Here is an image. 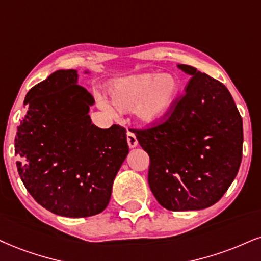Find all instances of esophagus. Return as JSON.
<instances>
[{"label":"esophagus","mask_w":261,"mask_h":261,"mask_svg":"<svg viewBox=\"0 0 261 261\" xmlns=\"http://www.w3.org/2000/svg\"><path fill=\"white\" fill-rule=\"evenodd\" d=\"M127 143L130 149H134V147L138 146V139L133 132H127Z\"/></svg>","instance_id":"1"}]
</instances>
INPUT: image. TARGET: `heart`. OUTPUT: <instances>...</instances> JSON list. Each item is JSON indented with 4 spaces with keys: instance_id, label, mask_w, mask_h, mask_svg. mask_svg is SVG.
I'll return each instance as SVG.
<instances>
[{
    "instance_id": "b5f03b06",
    "label": "heart",
    "mask_w": 261,
    "mask_h": 261,
    "mask_svg": "<svg viewBox=\"0 0 261 261\" xmlns=\"http://www.w3.org/2000/svg\"><path fill=\"white\" fill-rule=\"evenodd\" d=\"M179 91V81L170 73H140L112 83L110 98L117 110L134 109L138 121L144 124H156L168 116ZM100 104L105 110H111L106 102Z\"/></svg>"
}]
</instances>
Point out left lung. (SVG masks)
I'll return each instance as SVG.
<instances>
[{
    "instance_id": "1",
    "label": "left lung",
    "mask_w": 261,
    "mask_h": 261,
    "mask_svg": "<svg viewBox=\"0 0 261 261\" xmlns=\"http://www.w3.org/2000/svg\"><path fill=\"white\" fill-rule=\"evenodd\" d=\"M191 76L185 94L167 120L134 129L149 153V185L168 211H198L223 197L242 161L243 124L229 89L195 67L179 64Z\"/></svg>"
}]
</instances>
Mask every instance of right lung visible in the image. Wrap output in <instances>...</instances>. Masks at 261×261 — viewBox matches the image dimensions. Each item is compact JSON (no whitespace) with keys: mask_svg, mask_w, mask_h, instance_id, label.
<instances>
[{"mask_svg":"<svg viewBox=\"0 0 261 261\" xmlns=\"http://www.w3.org/2000/svg\"><path fill=\"white\" fill-rule=\"evenodd\" d=\"M77 81L76 70H58L32 87L14 140L18 173L29 194L67 218L104 211L129 152L123 127L92 124L94 99Z\"/></svg>","mask_w":261,"mask_h":261,"instance_id":"1","label":"right lung"}]
</instances>
